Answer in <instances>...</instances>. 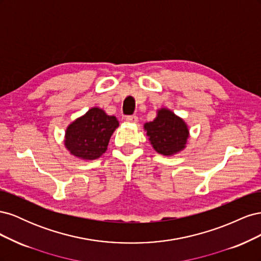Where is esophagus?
Instances as JSON below:
<instances>
[{"mask_svg":"<svg viewBox=\"0 0 261 261\" xmlns=\"http://www.w3.org/2000/svg\"><path fill=\"white\" fill-rule=\"evenodd\" d=\"M126 121L129 123H137L138 117L136 115H128V116H126Z\"/></svg>","mask_w":261,"mask_h":261,"instance_id":"34e87169","label":"esophagus"}]
</instances>
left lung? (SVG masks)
<instances>
[{"label": "left lung", "mask_w": 261, "mask_h": 261, "mask_svg": "<svg viewBox=\"0 0 261 261\" xmlns=\"http://www.w3.org/2000/svg\"><path fill=\"white\" fill-rule=\"evenodd\" d=\"M145 129L156 152L171 155L185 148L188 138L187 126L169 110L161 109L152 122L145 124Z\"/></svg>", "instance_id": "1"}]
</instances>
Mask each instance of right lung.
<instances>
[{
  "label": "right lung",
  "mask_w": 261,
  "mask_h": 261,
  "mask_svg": "<svg viewBox=\"0 0 261 261\" xmlns=\"http://www.w3.org/2000/svg\"><path fill=\"white\" fill-rule=\"evenodd\" d=\"M118 126L115 116L92 108L66 129L65 146L70 153L85 160H94L106 152L110 138Z\"/></svg>",
  "instance_id": "right-lung-1"
}]
</instances>
